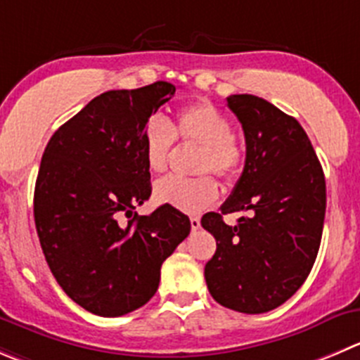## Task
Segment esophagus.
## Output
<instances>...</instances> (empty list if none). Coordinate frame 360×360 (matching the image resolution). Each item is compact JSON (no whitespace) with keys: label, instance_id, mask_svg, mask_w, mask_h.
<instances>
[{"label":"esophagus","instance_id":"obj_1","mask_svg":"<svg viewBox=\"0 0 360 360\" xmlns=\"http://www.w3.org/2000/svg\"><path fill=\"white\" fill-rule=\"evenodd\" d=\"M200 228H201L200 217H196V215H194V217H191V229H193V231H196V229H200Z\"/></svg>","mask_w":360,"mask_h":360}]
</instances>
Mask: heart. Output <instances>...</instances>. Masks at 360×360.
<instances>
[{
    "label": "heart",
    "instance_id": "b5f03b06",
    "mask_svg": "<svg viewBox=\"0 0 360 360\" xmlns=\"http://www.w3.org/2000/svg\"><path fill=\"white\" fill-rule=\"evenodd\" d=\"M174 139L198 145L194 171L214 173L222 182H233L244 167V148L233 136L228 116L210 102H194L174 115L169 123L153 115L145 123L141 148L146 167L153 173L166 169ZM219 196L217 184L210 174L194 178L166 176L153 186L157 203L169 205L186 214H198Z\"/></svg>",
    "mask_w": 360,
    "mask_h": 360
}]
</instances>
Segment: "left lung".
<instances>
[{
    "mask_svg": "<svg viewBox=\"0 0 360 360\" xmlns=\"http://www.w3.org/2000/svg\"><path fill=\"white\" fill-rule=\"evenodd\" d=\"M226 101L244 129L245 166L221 214L201 217L217 242L205 279L221 306L259 314L285 304L313 269L323 231L325 176L293 116L255 95ZM233 211L250 215L228 226L221 215Z\"/></svg>",
    "mask_w": 360,
    "mask_h": 360,
    "instance_id": "obj_1",
    "label": "left lung"
}]
</instances>
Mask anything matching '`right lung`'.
<instances>
[{
  "label": "right lung",
  "mask_w": 360,
  "mask_h": 360,
  "mask_svg": "<svg viewBox=\"0 0 360 360\" xmlns=\"http://www.w3.org/2000/svg\"><path fill=\"white\" fill-rule=\"evenodd\" d=\"M174 91L166 81L105 91L44 150L33 198L40 245L63 292L98 316L145 306L164 259L191 231L189 217L169 205L134 212L152 194L143 129Z\"/></svg>",
  "instance_id": "right-lung-1"
}]
</instances>
